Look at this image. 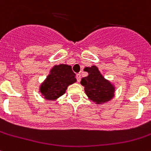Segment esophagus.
Listing matches in <instances>:
<instances>
[{
  "mask_svg": "<svg viewBox=\"0 0 151 151\" xmlns=\"http://www.w3.org/2000/svg\"><path fill=\"white\" fill-rule=\"evenodd\" d=\"M76 78H77V81H78V82L81 81V75L80 74V73H78L77 75H76Z\"/></svg>",
  "mask_w": 151,
  "mask_h": 151,
  "instance_id": "esophagus-1",
  "label": "esophagus"
}]
</instances>
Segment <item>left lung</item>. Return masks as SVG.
Instances as JSON below:
<instances>
[{
	"mask_svg": "<svg viewBox=\"0 0 151 151\" xmlns=\"http://www.w3.org/2000/svg\"><path fill=\"white\" fill-rule=\"evenodd\" d=\"M84 70L88 72V76L82 78L81 84L84 87L88 99L97 104L110 101L114 97V85L101 75L96 66L85 67Z\"/></svg>",
	"mask_w": 151,
	"mask_h": 151,
	"instance_id": "left-lung-1",
	"label": "left lung"
}]
</instances>
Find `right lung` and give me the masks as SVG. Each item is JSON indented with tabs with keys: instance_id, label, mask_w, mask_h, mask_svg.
Returning <instances> with one entry per match:
<instances>
[{
	"instance_id": "obj_1",
	"label": "right lung",
	"mask_w": 151,
	"mask_h": 151,
	"mask_svg": "<svg viewBox=\"0 0 151 151\" xmlns=\"http://www.w3.org/2000/svg\"><path fill=\"white\" fill-rule=\"evenodd\" d=\"M76 81L75 73L70 66L55 65L41 84L40 91L46 100H56L66 92L67 87Z\"/></svg>"
}]
</instances>
